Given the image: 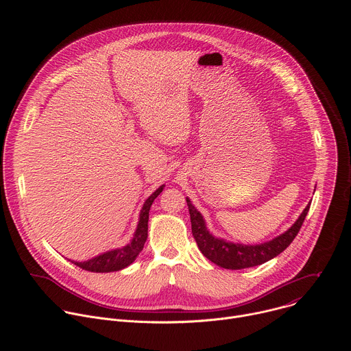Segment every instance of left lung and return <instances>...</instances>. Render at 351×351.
Segmentation results:
<instances>
[{
	"label": "left lung",
	"mask_w": 351,
	"mask_h": 351,
	"mask_svg": "<svg viewBox=\"0 0 351 351\" xmlns=\"http://www.w3.org/2000/svg\"><path fill=\"white\" fill-rule=\"evenodd\" d=\"M186 202L190 213L191 233L195 239L199 252H202L204 257H207L211 263L226 269H244L250 267H257L279 256L294 240L310 210L308 204L302 213V215L298 217V219L285 233L276 236L275 239L261 244L245 245L240 243L226 241L223 239L213 236L206 226L203 215L195 210V207L191 204L189 198H186Z\"/></svg>",
	"instance_id": "1"
}]
</instances>
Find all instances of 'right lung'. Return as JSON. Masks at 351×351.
Masks as SVG:
<instances>
[{"label":"right lung","instance_id":"1","mask_svg":"<svg viewBox=\"0 0 351 351\" xmlns=\"http://www.w3.org/2000/svg\"><path fill=\"white\" fill-rule=\"evenodd\" d=\"M164 186H160L152 195H149L145 203L143 204V208L140 211V218H138V223L136 228V232L133 234V239L129 244H126L125 247L121 248H115L111 250V252L99 254L91 260L87 261H72L76 267L84 269V271H90V272H115V271H121L126 267H129L136 257L138 256V253L143 250L144 243L147 240V230H148V213H149V207L154 203V199L160 195V193L164 190Z\"/></svg>","mask_w":351,"mask_h":351}]
</instances>
